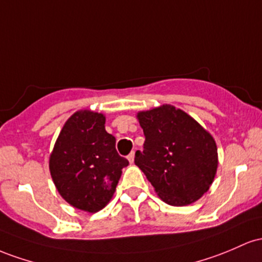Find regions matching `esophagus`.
Masks as SVG:
<instances>
[{"instance_id": "esophagus-1", "label": "esophagus", "mask_w": 262, "mask_h": 262, "mask_svg": "<svg viewBox=\"0 0 262 262\" xmlns=\"http://www.w3.org/2000/svg\"><path fill=\"white\" fill-rule=\"evenodd\" d=\"M127 160H128V161H130V163H132V162H134V160H135V152H134V151H132V152H131V154L127 156Z\"/></svg>"}]
</instances>
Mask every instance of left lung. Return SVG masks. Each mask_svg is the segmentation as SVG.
Masks as SVG:
<instances>
[{
  "instance_id": "8db88e82",
  "label": "left lung",
  "mask_w": 262,
  "mask_h": 262,
  "mask_svg": "<svg viewBox=\"0 0 262 262\" xmlns=\"http://www.w3.org/2000/svg\"><path fill=\"white\" fill-rule=\"evenodd\" d=\"M142 151L135 163L167 204L183 207L209 189L218 167L215 141L184 111L170 105L137 114Z\"/></svg>"
}]
</instances>
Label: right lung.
<instances>
[{
    "label": "right lung",
    "instance_id": "right-lung-1",
    "mask_svg": "<svg viewBox=\"0 0 262 262\" xmlns=\"http://www.w3.org/2000/svg\"><path fill=\"white\" fill-rule=\"evenodd\" d=\"M115 143L105 130L102 114L78 111L63 126L49 169L58 192L73 207L95 213L113 198L122 168L128 164Z\"/></svg>",
    "mask_w": 262,
    "mask_h": 262
}]
</instances>
